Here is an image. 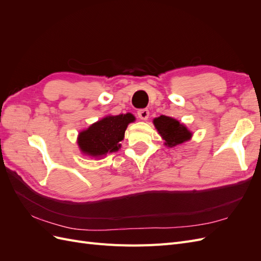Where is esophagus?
Returning a JSON list of instances; mask_svg holds the SVG:
<instances>
[{
  "label": "esophagus",
  "mask_w": 261,
  "mask_h": 261,
  "mask_svg": "<svg viewBox=\"0 0 261 261\" xmlns=\"http://www.w3.org/2000/svg\"><path fill=\"white\" fill-rule=\"evenodd\" d=\"M137 114H138V117L140 118V120L146 121V120H148V117H149V110L148 109H141L137 112Z\"/></svg>",
  "instance_id": "1"
}]
</instances>
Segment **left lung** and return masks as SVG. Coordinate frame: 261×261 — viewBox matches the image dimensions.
<instances>
[{"mask_svg":"<svg viewBox=\"0 0 261 261\" xmlns=\"http://www.w3.org/2000/svg\"><path fill=\"white\" fill-rule=\"evenodd\" d=\"M153 125L164 140V145L170 148L186 143L193 136V133L183 123L170 116L155 117Z\"/></svg>","mask_w":261,"mask_h":261,"instance_id":"left-lung-1","label":"left lung"}]
</instances>
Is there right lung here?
Instances as JSON below:
<instances>
[{
    "mask_svg": "<svg viewBox=\"0 0 261 261\" xmlns=\"http://www.w3.org/2000/svg\"><path fill=\"white\" fill-rule=\"evenodd\" d=\"M135 120L132 113H126L107 115L91 124L88 128L78 134L77 144L82 153L100 159L108 153L118 151L126 128Z\"/></svg>",
    "mask_w": 261,
    "mask_h": 261,
    "instance_id": "add662e5",
    "label": "right lung"
}]
</instances>
